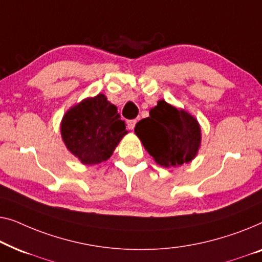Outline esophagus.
Segmentation results:
<instances>
[{"mask_svg": "<svg viewBox=\"0 0 262 262\" xmlns=\"http://www.w3.org/2000/svg\"><path fill=\"white\" fill-rule=\"evenodd\" d=\"M127 124H128V128H129L130 130H133V129H134L135 124H136V120H129V121H127Z\"/></svg>", "mask_w": 262, "mask_h": 262, "instance_id": "esophagus-1", "label": "esophagus"}]
</instances>
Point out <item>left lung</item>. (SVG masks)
<instances>
[{
	"label": "left lung",
	"mask_w": 262,
	"mask_h": 262,
	"mask_svg": "<svg viewBox=\"0 0 262 262\" xmlns=\"http://www.w3.org/2000/svg\"><path fill=\"white\" fill-rule=\"evenodd\" d=\"M134 130L147 152L164 167L190 163L201 146L198 121L164 99L149 110V117L136 123Z\"/></svg>",
	"instance_id": "8db88e82"
}]
</instances>
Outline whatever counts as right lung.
I'll use <instances>...</instances> for the list:
<instances>
[{
	"mask_svg": "<svg viewBox=\"0 0 262 262\" xmlns=\"http://www.w3.org/2000/svg\"><path fill=\"white\" fill-rule=\"evenodd\" d=\"M60 133L66 148L80 163L96 165L112 157L128 132L116 106L99 94L69 109L61 120Z\"/></svg>",
	"mask_w": 262,
	"mask_h": 262,
	"instance_id": "add662e5",
	"label": "right lung"
}]
</instances>
